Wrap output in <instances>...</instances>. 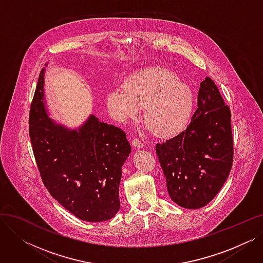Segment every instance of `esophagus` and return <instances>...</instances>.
Segmentation results:
<instances>
[{"label": "esophagus", "instance_id": "obj_1", "mask_svg": "<svg viewBox=\"0 0 263 263\" xmlns=\"http://www.w3.org/2000/svg\"><path fill=\"white\" fill-rule=\"evenodd\" d=\"M132 145H133L134 148H142V147H144V143L141 140H139V139H134L132 141Z\"/></svg>", "mask_w": 263, "mask_h": 263}]
</instances>
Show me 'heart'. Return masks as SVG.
<instances>
[{"instance_id":"b5f03b06","label":"heart","mask_w":263,"mask_h":263,"mask_svg":"<svg viewBox=\"0 0 263 263\" xmlns=\"http://www.w3.org/2000/svg\"><path fill=\"white\" fill-rule=\"evenodd\" d=\"M192 88L170 69L151 67L130 76L122 87L109 89L106 95L108 112L116 121L136 120L144 106L147 128L160 136L181 132L194 110Z\"/></svg>"}]
</instances>
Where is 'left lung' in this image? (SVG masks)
Here are the masks:
<instances>
[{
  "label": "left lung",
  "instance_id": "8db88e82",
  "mask_svg": "<svg viewBox=\"0 0 263 263\" xmlns=\"http://www.w3.org/2000/svg\"><path fill=\"white\" fill-rule=\"evenodd\" d=\"M197 100L187 128L156 146L170 197L186 209L202 208L217 195L233 159L230 108L212 79L200 83Z\"/></svg>",
  "mask_w": 263,
  "mask_h": 263
}]
</instances>
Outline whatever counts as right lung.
I'll return each instance as SVG.
<instances>
[{"label":"right lung","mask_w":263,"mask_h":263,"mask_svg":"<svg viewBox=\"0 0 263 263\" xmlns=\"http://www.w3.org/2000/svg\"><path fill=\"white\" fill-rule=\"evenodd\" d=\"M45 71L39 74L29 120L40 177L52 197L78 218L110 219L120 208L121 167L131 153L126 133L95 115L74 130L52 120L45 103Z\"/></svg>","instance_id":"right-lung-1"}]
</instances>
